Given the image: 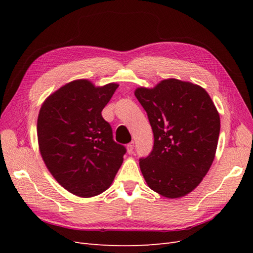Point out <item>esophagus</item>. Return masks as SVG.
Listing matches in <instances>:
<instances>
[{"instance_id": "1", "label": "esophagus", "mask_w": 253, "mask_h": 253, "mask_svg": "<svg viewBox=\"0 0 253 253\" xmlns=\"http://www.w3.org/2000/svg\"><path fill=\"white\" fill-rule=\"evenodd\" d=\"M133 150H134V141L129 142V143L126 145V151H127L128 154H132Z\"/></svg>"}]
</instances>
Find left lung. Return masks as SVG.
I'll return each mask as SVG.
<instances>
[{
	"label": "left lung",
	"instance_id": "1",
	"mask_svg": "<svg viewBox=\"0 0 253 253\" xmlns=\"http://www.w3.org/2000/svg\"><path fill=\"white\" fill-rule=\"evenodd\" d=\"M154 135L151 154L139 160L150 189L167 198L186 196L200 185L215 157L219 114L206 89L178 79L137 87Z\"/></svg>",
	"mask_w": 253,
	"mask_h": 253
}]
</instances>
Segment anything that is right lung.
<instances>
[{
  "label": "right lung",
  "instance_id": "obj_1",
  "mask_svg": "<svg viewBox=\"0 0 253 253\" xmlns=\"http://www.w3.org/2000/svg\"><path fill=\"white\" fill-rule=\"evenodd\" d=\"M118 86L78 79L42 103L37 124L40 154L59 185L76 196L104 192L124 163L126 148L113 140L112 127L101 115Z\"/></svg>",
  "mask_w": 253,
  "mask_h": 253
}]
</instances>
